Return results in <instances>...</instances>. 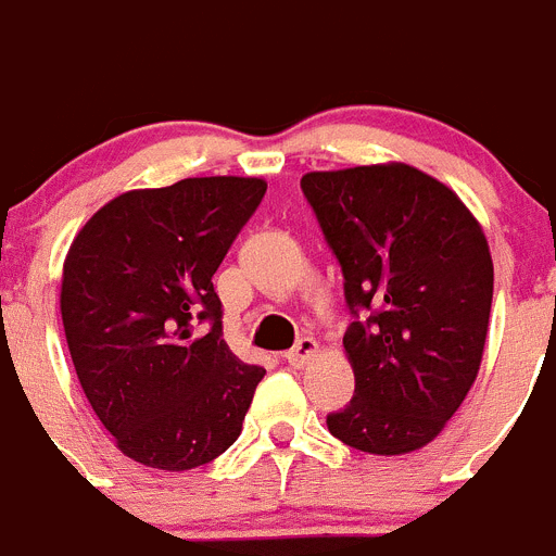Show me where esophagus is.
I'll list each match as a JSON object with an SVG mask.
<instances>
[{
    "instance_id": "obj_1",
    "label": "esophagus",
    "mask_w": 556,
    "mask_h": 556,
    "mask_svg": "<svg viewBox=\"0 0 556 556\" xmlns=\"http://www.w3.org/2000/svg\"><path fill=\"white\" fill-rule=\"evenodd\" d=\"M317 339H312V337H301L298 339V342H294V348L292 351L287 353V362L292 367H303L308 362V358L314 356V353H317Z\"/></svg>"
}]
</instances>
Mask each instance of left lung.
Here are the masks:
<instances>
[{
    "mask_svg": "<svg viewBox=\"0 0 556 556\" xmlns=\"http://www.w3.org/2000/svg\"><path fill=\"white\" fill-rule=\"evenodd\" d=\"M301 189L345 275L356 376L337 440L367 454L424 448L459 409L488 339L493 258L445 184L409 164L308 172Z\"/></svg>",
    "mask_w": 556,
    "mask_h": 556,
    "instance_id": "8db88e82",
    "label": "left lung"
}]
</instances>
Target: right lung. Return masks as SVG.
Wrapping results in <instances>:
<instances>
[{
    "mask_svg": "<svg viewBox=\"0 0 556 556\" xmlns=\"http://www.w3.org/2000/svg\"><path fill=\"white\" fill-rule=\"evenodd\" d=\"M264 191L233 175L125 191L68 248L61 317L77 378L122 454L147 468H200L242 434L267 370L225 345L211 278ZM198 321L212 323L203 338Z\"/></svg>",
    "mask_w": 556,
    "mask_h": 556,
    "instance_id": "right-lung-1",
    "label": "right lung"
}]
</instances>
